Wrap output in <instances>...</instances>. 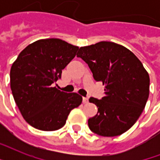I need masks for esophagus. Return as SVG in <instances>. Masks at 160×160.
Returning a JSON list of instances; mask_svg holds the SVG:
<instances>
[{"label":"esophagus","mask_w":160,"mask_h":160,"mask_svg":"<svg viewBox=\"0 0 160 160\" xmlns=\"http://www.w3.org/2000/svg\"><path fill=\"white\" fill-rule=\"evenodd\" d=\"M88 102H89V99H88V98H83V103H84V104H88Z\"/></svg>","instance_id":"esophagus-1"}]
</instances>
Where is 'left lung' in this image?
Listing matches in <instances>:
<instances>
[{
    "instance_id": "obj_1",
    "label": "left lung",
    "mask_w": 160,
    "mask_h": 160,
    "mask_svg": "<svg viewBox=\"0 0 160 160\" xmlns=\"http://www.w3.org/2000/svg\"><path fill=\"white\" fill-rule=\"evenodd\" d=\"M77 57L88 64L96 81L105 85V96L89 100L98 108L88 120L90 130L105 137L129 130L144 110L149 95V75L132 51L119 44L100 41L80 47Z\"/></svg>"
}]
</instances>
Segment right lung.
<instances>
[{"label":"right lung","instance_id":"1","mask_svg":"<svg viewBox=\"0 0 160 160\" xmlns=\"http://www.w3.org/2000/svg\"><path fill=\"white\" fill-rule=\"evenodd\" d=\"M79 47L60 39H42L27 46L11 68V89L21 115L34 128L53 131L65 124L70 112L82 103L77 93L53 87Z\"/></svg>","mask_w":160,"mask_h":160}]
</instances>
